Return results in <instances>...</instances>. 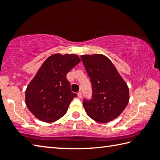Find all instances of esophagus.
Here are the masks:
<instances>
[{
	"mask_svg": "<svg viewBox=\"0 0 160 160\" xmlns=\"http://www.w3.org/2000/svg\"><path fill=\"white\" fill-rule=\"evenodd\" d=\"M78 97H79V98H81V97H82V93H81L80 92H79L78 93Z\"/></svg>",
	"mask_w": 160,
	"mask_h": 160,
	"instance_id": "1",
	"label": "esophagus"
}]
</instances>
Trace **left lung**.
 I'll return each mask as SVG.
<instances>
[{"label":"left lung","instance_id":"1","mask_svg":"<svg viewBox=\"0 0 160 160\" xmlns=\"http://www.w3.org/2000/svg\"><path fill=\"white\" fill-rule=\"evenodd\" d=\"M80 57L92 88V99H85L82 102L87 114L99 123L113 121L128 104V85L107 56L94 54Z\"/></svg>","mask_w":160,"mask_h":160}]
</instances>
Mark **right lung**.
<instances>
[{
  "label": "right lung",
  "mask_w": 160,
  "mask_h": 160,
  "mask_svg": "<svg viewBox=\"0 0 160 160\" xmlns=\"http://www.w3.org/2000/svg\"><path fill=\"white\" fill-rule=\"evenodd\" d=\"M80 61L76 54L55 53L46 59L25 92L27 107L37 118L52 123L66 114L77 97L66 75Z\"/></svg>",
  "instance_id": "right-lung-1"
}]
</instances>
